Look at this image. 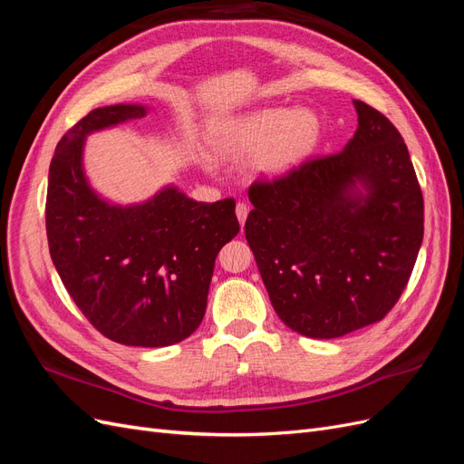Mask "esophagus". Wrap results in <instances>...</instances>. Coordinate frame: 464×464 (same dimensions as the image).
<instances>
[{
	"mask_svg": "<svg viewBox=\"0 0 464 464\" xmlns=\"http://www.w3.org/2000/svg\"><path fill=\"white\" fill-rule=\"evenodd\" d=\"M247 213H249V207L246 203H237L236 205V217H237V220H240L242 227H244V222L247 218Z\"/></svg>",
	"mask_w": 464,
	"mask_h": 464,
	"instance_id": "obj_1",
	"label": "esophagus"
}]
</instances>
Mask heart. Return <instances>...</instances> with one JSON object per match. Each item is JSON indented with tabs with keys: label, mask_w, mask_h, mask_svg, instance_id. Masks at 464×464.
<instances>
[{
	"label": "heart",
	"mask_w": 464,
	"mask_h": 464,
	"mask_svg": "<svg viewBox=\"0 0 464 464\" xmlns=\"http://www.w3.org/2000/svg\"><path fill=\"white\" fill-rule=\"evenodd\" d=\"M323 137V121L310 108L266 106L217 123L208 133L224 159L249 157L261 176H285L312 157Z\"/></svg>",
	"instance_id": "heart-1"
}]
</instances>
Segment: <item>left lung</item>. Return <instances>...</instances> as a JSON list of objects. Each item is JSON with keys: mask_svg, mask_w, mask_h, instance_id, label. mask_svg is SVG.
<instances>
[{"mask_svg": "<svg viewBox=\"0 0 464 464\" xmlns=\"http://www.w3.org/2000/svg\"><path fill=\"white\" fill-rule=\"evenodd\" d=\"M344 149L249 188L246 237L286 327L339 339L397 304L424 237V199L401 133L354 101Z\"/></svg>", "mask_w": 464, "mask_h": 464, "instance_id": "1", "label": "left lung"}]
</instances>
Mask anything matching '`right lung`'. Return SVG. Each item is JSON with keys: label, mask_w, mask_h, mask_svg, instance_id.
I'll return each instance as SVG.
<instances>
[{"label": "right lung", "mask_w": 464, "mask_h": 464, "mask_svg": "<svg viewBox=\"0 0 464 464\" xmlns=\"http://www.w3.org/2000/svg\"><path fill=\"white\" fill-rule=\"evenodd\" d=\"M143 104L96 108L55 147L48 174L50 256L69 296L110 341L170 346L201 325L215 259L240 232L236 201L198 203L168 184L120 205L87 178V137L145 118Z\"/></svg>", "instance_id": "right-lung-1"}]
</instances>
